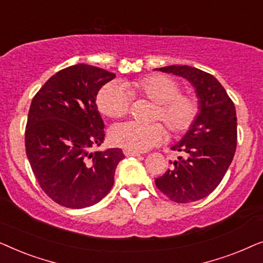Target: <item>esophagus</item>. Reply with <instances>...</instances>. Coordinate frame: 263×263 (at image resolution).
Returning a JSON list of instances; mask_svg holds the SVG:
<instances>
[{
  "mask_svg": "<svg viewBox=\"0 0 263 263\" xmlns=\"http://www.w3.org/2000/svg\"><path fill=\"white\" fill-rule=\"evenodd\" d=\"M123 153L125 157H139L140 156L139 152H134V151H129V149H124Z\"/></svg>",
  "mask_w": 263,
  "mask_h": 263,
  "instance_id": "obj_1",
  "label": "esophagus"
}]
</instances>
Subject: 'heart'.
<instances>
[{
    "mask_svg": "<svg viewBox=\"0 0 263 263\" xmlns=\"http://www.w3.org/2000/svg\"><path fill=\"white\" fill-rule=\"evenodd\" d=\"M178 82L167 75L151 74L123 85L111 82L97 96L100 112L111 118L124 117L129 112L132 97H145L157 103L153 120L163 121L171 133L184 134L193 127L200 114V102L192 93L179 92ZM167 133L159 122L138 123L125 122L115 125L110 132L114 145L142 152L156 147L166 139Z\"/></svg>",
    "mask_w": 263,
    "mask_h": 263,
    "instance_id": "obj_1",
    "label": "heart"
}]
</instances>
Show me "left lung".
I'll use <instances>...</instances> for the list:
<instances>
[{
    "mask_svg": "<svg viewBox=\"0 0 263 263\" xmlns=\"http://www.w3.org/2000/svg\"><path fill=\"white\" fill-rule=\"evenodd\" d=\"M160 71L185 78L195 87L199 117L181 141L171 147L181 153L156 179L157 188L171 201L189 203L210 195L219 185L237 147L236 107L213 75L189 66H168Z\"/></svg>",
    "mask_w": 263,
    "mask_h": 263,
    "instance_id": "left-lung-1",
    "label": "left lung"
}]
</instances>
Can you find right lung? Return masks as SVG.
I'll use <instances>...</instances> for the list:
<instances>
[{
    "instance_id": "obj_1",
    "label": "right lung",
    "mask_w": 263,
    "mask_h": 263,
    "mask_svg": "<svg viewBox=\"0 0 263 263\" xmlns=\"http://www.w3.org/2000/svg\"><path fill=\"white\" fill-rule=\"evenodd\" d=\"M115 78L102 68L75 64L52 75L32 99L26 156L43 192L61 206H93L112 188L124 154L121 148L92 152V147L105 136L97 95Z\"/></svg>"
}]
</instances>
